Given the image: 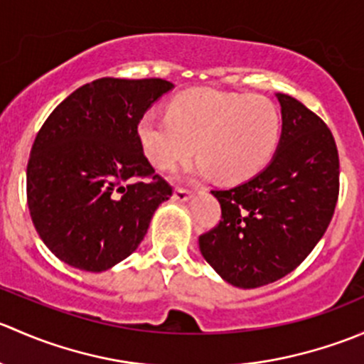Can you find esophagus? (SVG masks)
Returning <instances> with one entry per match:
<instances>
[{"mask_svg": "<svg viewBox=\"0 0 364 364\" xmlns=\"http://www.w3.org/2000/svg\"><path fill=\"white\" fill-rule=\"evenodd\" d=\"M172 199L179 200V203H186V200L192 199V192H188V190H186V188H176L174 190V196H172Z\"/></svg>", "mask_w": 364, "mask_h": 364, "instance_id": "1", "label": "esophagus"}]
</instances>
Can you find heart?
<instances>
[{"label":"heart","instance_id":"b5f03b06","mask_svg":"<svg viewBox=\"0 0 364 364\" xmlns=\"http://www.w3.org/2000/svg\"><path fill=\"white\" fill-rule=\"evenodd\" d=\"M139 141L148 160L171 171L197 151V176L220 181L252 178L273 156L280 116L271 100L255 95L190 90L178 95L167 114L146 112L139 121Z\"/></svg>","mask_w":364,"mask_h":364}]
</instances>
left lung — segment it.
<instances>
[{
  "mask_svg": "<svg viewBox=\"0 0 364 364\" xmlns=\"http://www.w3.org/2000/svg\"><path fill=\"white\" fill-rule=\"evenodd\" d=\"M277 98L282 135L273 160L243 185L213 190L222 220L199 237L204 259L234 287H262L294 271L324 236L338 200L331 130L296 98Z\"/></svg>",
  "mask_w": 364,
  "mask_h": 364,
  "instance_id": "8db88e82",
  "label": "left lung"
}]
</instances>
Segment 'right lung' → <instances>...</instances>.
Instances as JSON below:
<instances>
[{"instance_id":"1","label":"right lung","mask_w":364,"mask_h":364,"mask_svg":"<svg viewBox=\"0 0 364 364\" xmlns=\"http://www.w3.org/2000/svg\"><path fill=\"white\" fill-rule=\"evenodd\" d=\"M172 87L164 79H97L65 98L36 134L26 174L29 215L68 266L100 273L127 259L172 196L137 132Z\"/></svg>"}]
</instances>
